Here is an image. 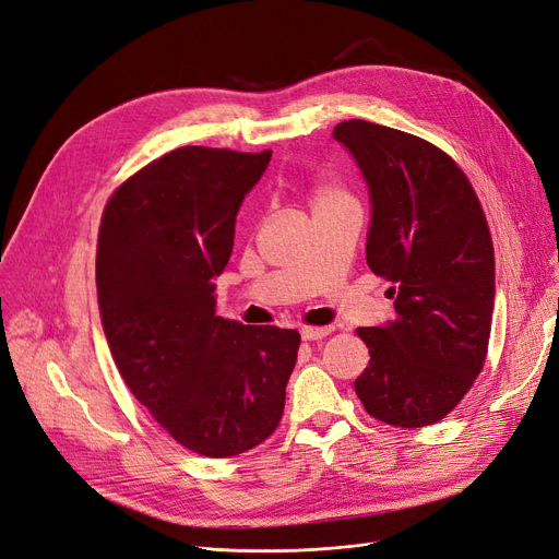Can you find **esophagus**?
<instances>
[{"mask_svg":"<svg viewBox=\"0 0 559 559\" xmlns=\"http://www.w3.org/2000/svg\"><path fill=\"white\" fill-rule=\"evenodd\" d=\"M330 332H332V328H302V330H300L305 342H319V340L328 337Z\"/></svg>","mask_w":559,"mask_h":559,"instance_id":"obj_1","label":"esophagus"}]
</instances>
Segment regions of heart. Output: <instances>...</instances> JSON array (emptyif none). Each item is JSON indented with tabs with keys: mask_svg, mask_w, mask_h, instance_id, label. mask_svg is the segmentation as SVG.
<instances>
[{
	"mask_svg": "<svg viewBox=\"0 0 559 559\" xmlns=\"http://www.w3.org/2000/svg\"><path fill=\"white\" fill-rule=\"evenodd\" d=\"M346 194L340 186H332V183H319L314 188V192H311V202L314 204H321V202H328V199H334V197H342Z\"/></svg>",
	"mask_w": 559,
	"mask_h": 559,
	"instance_id": "b5f03b06",
	"label": "heart"
}]
</instances>
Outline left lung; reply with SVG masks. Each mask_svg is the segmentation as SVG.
<instances>
[{
  "instance_id": "obj_1",
  "label": "left lung",
  "mask_w": 559,
  "mask_h": 559,
  "mask_svg": "<svg viewBox=\"0 0 559 559\" xmlns=\"http://www.w3.org/2000/svg\"><path fill=\"white\" fill-rule=\"evenodd\" d=\"M332 138L369 183L367 263L394 284V321L355 330L371 355L355 394L392 427H429L459 406L488 353L496 261L484 209L452 155L427 140L362 119Z\"/></svg>"
}]
</instances>
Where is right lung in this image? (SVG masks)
<instances>
[{"instance_id": "obj_1", "label": "right lung", "mask_w": 559, "mask_h": 559, "mask_svg": "<svg viewBox=\"0 0 559 559\" xmlns=\"http://www.w3.org/2000/svg\"><path fill=\"white\" fill-rule=\"evenodd\" d=\"M273 151L181 146L107 199L96 250L103 330L123 383L186 450L227 459L271 438L300 334L215 317L236 215Z\"/></svg>"}]
</instances>
